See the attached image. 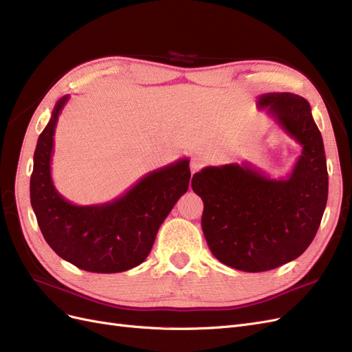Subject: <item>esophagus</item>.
Segmentation results:
<instances>
[{
	"mask_svg": "<svg viewBox=\"0 0 352 352\" xmlns=\"http://www.w3.org/2000/svg\"><path fill=\"white\" fill-rule=\"evenodd\" d=\"M204 163H206L204 157H194L192 162H190V172H192V173L198 172V170H199L202 166H204Z\"/></svg>",
	"mask_w": 352,
	"mask_h": 352,
	"instance_id": "obj_1",
	"label": "esophagus"
}]
</instances>
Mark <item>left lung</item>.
Masks as SVG:
<instances>
[{
  "label": "left lung",
  "instance_id": "left-lung-1",
  "mask_svg": "<svg viewBox=\"0 0 352 352\" xmlns=\"http://www.w3.org/2000/svg\"><path fill=\"white\" fill-rule=\"evenodd\" d=\"M257 104L301 145L291 173L272 177L251 163H230L204 167L190 184L204 202L201 226L210 251L220 263L250 273L300 257L320 226L329 190L323 138L308 101L270 92Z\"/></svg>",
  "mask_w": 352,
  "mask_h": 352
}]
</instances>
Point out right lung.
I'll return each mask as SVG.
<instances>
[{"mask_svg": "<svg viewBox=\"0 0 352 352\" xmlns=\"http://www.w3.org/2000/svg\"><path fill=\"white\" fill-rule=\"evenodd\" d=\"M69 101L60 98L38 138L30 176V204L39 229L54 252L92 273H120L150 254L157 232L189 188V158L146 173L119 198L104 204L76 206L63 197L51 177L54 133Z\"/></svg>", "mask_w": 352, "mask_h": 352, "instance_id": "1", "label": "right lung"}]
</instances>
